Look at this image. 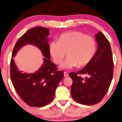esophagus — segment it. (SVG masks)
I'll return each instance as SVG.
<instances>
[{
	"label": "esophagus",
	"mask_w": 122,
	"mask_h": 122,
	"mask_svg": "<svg viewBox=\"0 0 122 122\" xmlns=\"http://www.w3.org/2000/svg\"><path fill=\"white\" fill-rule=\"evenodd\" d=\"M64 76L65 77H66V76H69L68 73H67V72H64Z\"/></svg>",
	"instance_id": "34e87169"
}]
</instances>
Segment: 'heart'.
<instances>
[{
  "mask_svg": "<svg viewBox=\"0 0 122 122\" xmlns=\"http://www.w3.org/2000/svg\"><path fill=\"white\" fill-rule=\"evenodd\" d=\"M50 52L55 62L61 64L65 57L68 56L61 66L69 69L83 67L93 59L96 52V43L92 36L80 31H71L60 35L58 41H53L50 45Z\"/></svg>",
  "mask_w": 122,
  "mask_h": 122,
  "instance_id": "obj_1",
  "label": "heart"
}]
</instances>
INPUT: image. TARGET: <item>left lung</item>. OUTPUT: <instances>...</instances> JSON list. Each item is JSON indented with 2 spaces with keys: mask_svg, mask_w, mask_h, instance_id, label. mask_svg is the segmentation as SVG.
Here are the masks:
<instances>
[{
  "mask_svg": "<svg viewBox=\"0 0 122 122\" xmlns=\"http://www.w3.org/2000/svg\"><path fill=\"white\" fill-rule=\"evenodd\" d=\"M97 49L92 61L82 70L70 72L72 79L71 95L76 102L92 105L102 100L107 93L113 75L114 64L110 43L105 36L98 32L95 35ZM80 74L87 76L83 78Z\"/></svg>",
  "mask_w": 122,
  "mask_h": 122,
  "instance_id": "left-lung-1",
  "label": "left lung"
}]
</instances>
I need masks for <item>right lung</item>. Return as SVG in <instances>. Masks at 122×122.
<instances>
[{
	"instance_id": "obj_1",
	"label": "right lung",
	"mask_w": 122,
	"mask_h": 122,
	"mask_svg": "<svg viewBox=\"0 0 122 122\" xmlns=\"http://www.w3.org/2000/svg\"><path fill=\"white\" fill-rule=\"evenodd\" d=\"M49 32L46 27L30 29L18 40L12 52L10 74L13 87L20 98L33 107H42L51 102L57 87L64 78V72L58 71L56 65L50 61ZM27 44L38 47L45 57L39 70L30 74L18 71L13 58L19 49Z\"/></svg>"
}]
</instances>
